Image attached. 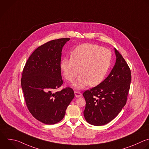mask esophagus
Returning a JSON list of instances; mask_svg holds the SVG:
<instances>
[{
	"mask_svg": "<svg viewBox=\"0 0 149 149\" xmlns=\"http://www.w3.org/2000/svg\"><path fill=\"white\" fill-rule=\"evenodd\" d=\"M74 93H75V96H76L77 97H81V95H82L81 93V92H78V91H75V92H74Z\"/></svg>",
	"mask_w": 149,
	"mask_h": 149,
	"instance_id": "obj_1",
	"label": "esophagus"
}]
</instances>
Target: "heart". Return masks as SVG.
<instances>
[{"label": "heart", "mask_w": 149, "mask_h": 149, "mask_svg": "<svg viewBox=\"0 0 149 149\" xmlns=\"http://www.w3.org/2000/svg\"><path fill=\"white\" fill-rule=\"evenodd\" d=\"M111 59L109 49L96 44L84 43L73 49L71 58H64L60 67L65 78L70 82L79 71L81 74L74 82L73 86L80 89L89 84H100L110 68Z\"/></svg>", "instance_id": "b5f03b06"}]
</instances>
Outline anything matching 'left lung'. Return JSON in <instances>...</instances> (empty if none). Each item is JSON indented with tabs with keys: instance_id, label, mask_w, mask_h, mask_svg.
<instances>
[{
	"instance_id": "8db88e82",
	"label": "left lung",
	"mask_w": 149,
	"mask_h": 149,
	"mask_svg": "<svg viewBox=\"0 0 149 149\" xmlns=\"http://www.w3.org/2000/svg\"><path fill=\"white\" fill-rule=\"evenodd\" d=\"M115 64L108 77L98 85L83 93L86 101L84 115L94 126L112 120L126 104L131 82L130 70L116 48Z\"/></svg>"
}]
</instances>
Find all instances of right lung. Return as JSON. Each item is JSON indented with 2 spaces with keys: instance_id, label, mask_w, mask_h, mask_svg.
I'll list each match as a JSON object with an SVG mask.
<instances>
[{
  "instance_id": "obj_1",
  "label": "right lung",
  "mask_w": 149,
  "mask_h": 149,
  "mask_svg": "<svg viewBox=\"0 0 149 149\" xmlns=\"http://www.w3.org/2000/svg\"><path fill=\"white\" fill-rule=\"evenodd\" d=\"M70 39L53 40L38 47L29 57L23 71L21 85L27 107L34 118L44 124L61 121L75 96L70 87L55 91L63 84L61 52Z\"/></svg>"
}]
</instances>
